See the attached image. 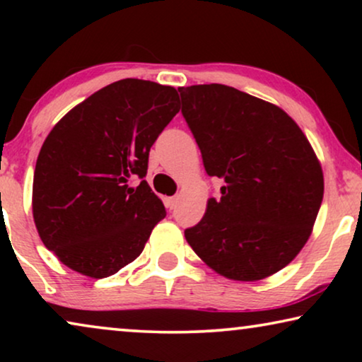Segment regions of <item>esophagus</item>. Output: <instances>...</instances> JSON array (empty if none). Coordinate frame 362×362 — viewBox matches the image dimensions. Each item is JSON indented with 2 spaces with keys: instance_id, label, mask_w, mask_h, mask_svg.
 <instances>
[{
  "instance_id": "34e87169",
  "label": "esophagus",
  "mask_w": 362,
  "mask_h": 362,
  "mask_svg": "<svg viewBox=\"0 0 362 362\" xmlns=\"http://www.w3.org/2000/svg\"><path fill=\"white\" fill-rule=\"evenodd\" d=\"M165 204H166V207L170 211H173L176 207V204H177V196H173V197H166L165 199Z\"/></svg>"
}]
</instances>
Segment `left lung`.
Instances as JSON below:
<instances>
[{
    "label": "left lung",
    "instance_id": "obj_1",
    "mask_svg": "<svg viewBox=\"0 0 362 362\" xmlns=\"http://www.w3.org/2000/svg\"><path fill=\"white\" fill-rule=\"evenodd\" d=\"M177 90L206 173L224 182L204 217L185 230L187 244L230 280L276 274L303 249L323 201L313 148L281 108L234 87Z\"/></svg>",
    "mask_w": 362,
    "mask_h": 362
}]
</instances>
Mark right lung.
Masks as SVG:
<instances>
[{"label":"right lung","instance_id":"add662e5","mask_svg":"<svg viewBox=\"0 0 362 362\" xmlns=\"http://www.w3.org/2000/svg\"><path fill=\"white\" fill-rule=\"evenodd\" d=\"M177 100L176 88L123 78L74 107L47 135L33 214L44 245L69 269L103 279L143 252L166 216L145 181L148 156L180 112Z\"/></svg>","mask_w":362,"mask_h":362}]
</instances>
